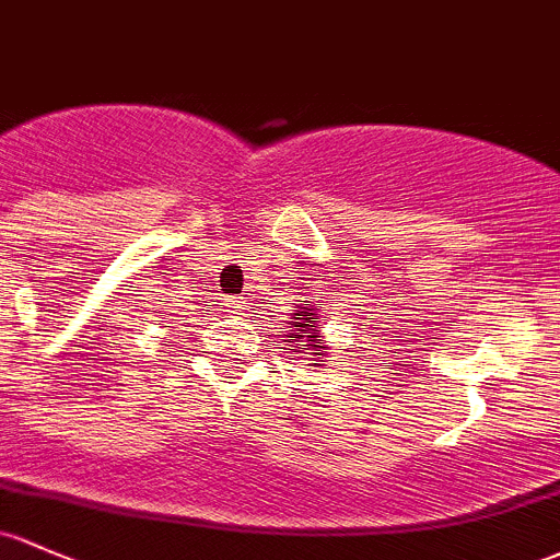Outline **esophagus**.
Returning a JSON list of instances; mask_svg holds the SVG:
<instances>
[{"label":"esophagus","instance_id":"1","mask_svg":"<svg viewBox=\"0 0 560 560\" xmlns=\"http://www.w3.org/2000/svg\"><path fill=\"white\" fill-rule=\"evenodd\" d=\"M245 302H232V315H243Z\"/></svg>","mask_w":560,"mask_h":560}]
</instances>
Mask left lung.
<instances>
[{
    "instance_id": "obj_1",
    "label": "left lung",
    "mask_w": 560,
    "mask_h": 560,
    "mask_svg": "<svg viewBox=\"0 0 560 560\" xmlns=\"http://www.w3.org/2000/svg\"><path fill=\"white\" fill-rule=\"evenodd\" d=\"M317 323H320V317H317L310 306H299V310H293L291 323H288V328H291L288 341H296L299 347L296 352L312 354V358H315V363L312 365L323 363L320 358H323V350H326V341L317 336Z\"/></svg>"
}]
</instances>
